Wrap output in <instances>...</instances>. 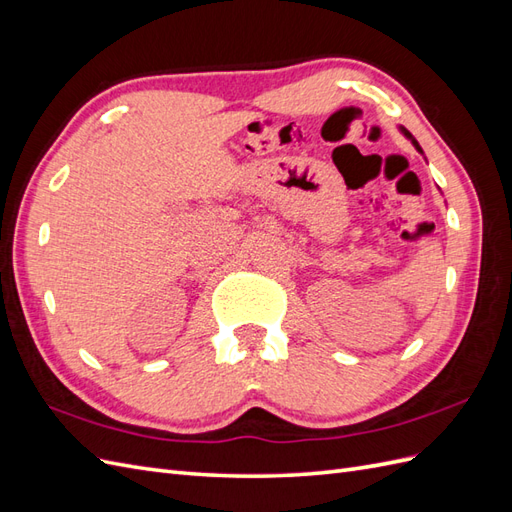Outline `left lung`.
<instances>
[{
	"label": "left lung",
	"mask_w": 512,
	"mask_h": 512,
	"mask_svg": "<svg viewBox=\"0 0 512 512\" xmlns=\"http://www.w3.org/2000/svg\"><path fill=\"white\" fill-rule=\"evenodd\" d=\"M402 131H404V129H402ZM404 136H409V138H411V140H413V136H411V134H409V131H404ZM413 144H415V149H417V151H422V149H419V144H417V142H415V140H413Z\"/></svg>",
	"instance_id": "obj_1"
}]
</instances>
